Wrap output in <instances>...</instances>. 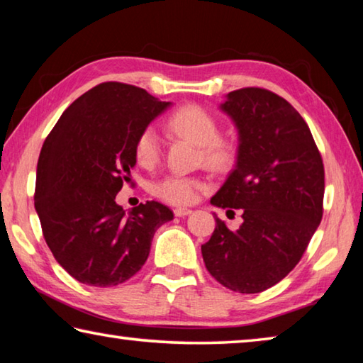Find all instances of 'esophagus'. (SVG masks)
<instances>
[{
	"mask_svg": "<svg viewBox=\"0 0 363 363\" xmlns=\"http://www.w3.org/2000/svg\"><path fill=\"white\" fill-rule=\"evenodd\" d=\"M174 214L177 218H184V216H189V214H192V210H189V208H176Z\"/></svg>",
	"mask_w": 363,
	"mask_h": 363,
	"instance_id": "34e87169",
	"label": "esophagus"
}]
</instances>
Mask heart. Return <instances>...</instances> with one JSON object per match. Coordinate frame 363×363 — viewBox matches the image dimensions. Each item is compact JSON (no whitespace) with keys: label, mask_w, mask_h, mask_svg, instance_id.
<instances>
[{"label":"heart","mask_w":363,"mask_h":363,"mask_svg":"<svg viewBox=\"0 0 363 363\" xmlns=\"http://www.w3.org/2000/svg\"><path fill=\"white\" fill-rule=\"evenodd\" d=\"M168 126L174 133L187 138L201 147L205 163L211 168H224L232 158V147L219 138L218 120L199 106H184L169 116ZM162 155V138L153 126H147L134 144V157L144 168L155 167ZM205 182L196 177L173 174L164 177L155 186V194L160 199L174 205H189L195 201Z\"/></svg>","instance_id":"1"}]
</instances>
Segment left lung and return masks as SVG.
<instances>
[{"label": "left lung", "mask_w": 363, "mask_h": 363, "mask_svg": "<svg viewBox=\"0 0 363 363\" xmlns=\"http://www.w3.org/2000/svg\"><path fill=\"white\" fill-rule=\"evenodd\" d=\"M219 108L237 128L238 149L211 205L242 210L243 223L230 230L214 218L201 255L220 285L261 293L291 272L320 224L322 157L303 116L267 89L232 91Z\"/></svg>", "instance_id": "left-lung-1"}]
</instances>
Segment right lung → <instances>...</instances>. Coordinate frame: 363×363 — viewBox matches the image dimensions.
Wrapping results in <instances>:
<instances>
[{
  "mask_svg": "<svg viewBox=\"0 0 363 363\" xmlns=\"http://www.w3.org/2000/svg\"><path fill=\"white\" fill-rule=\"evenodd\" d=\"M173 104L108 82L79 96L49 133L38 158L35 210L56 261L79 284L115 286L150 253L153 233L174 218L158 201L116 205L136 167L140 131Z\"/></svg>",
  "mask_w": 363,
  "mask_h": 363,
  "instance_id": "1",
  "label": "right lung"
}]
</instances>
